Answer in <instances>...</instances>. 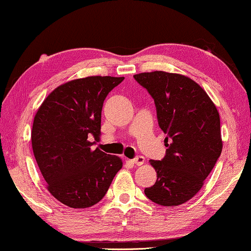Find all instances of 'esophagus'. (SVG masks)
<instances>
[{
  "instance_id": "1",
  "label": "esophagus",
  "mask_w": 251,
  "mask_h": 251,
  "mask_svg": "<svg viewBox=\"0 0 251 251\" xmlns=\"http://www.w3.org/2000/svg\"><path fill=\"white\" fill-rule=\"evenodd\" d=\"M132 161L133 164H136L137 166H142L145 162V158L143 157V155H138V157H136Z\"/></svg>"
}]
</instances>
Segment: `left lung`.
<instances>
[{
  "label": "left lung",
  "instance_id": "8db88e82",
  "mask_svg": "<svg viewBox=\"0 0 251 251\" xmlns=\"http://www.w3.org/2000/svg\"><path fill=\"white\" fill-rule=\"evenodd\" d=\"M153 98L166 155L150 160L157 181L144 193L162 206L191 200L209 176L223 150L219 113L207 93L189 77L165 71L135 75Z\"/></svg>",
  "mask_w": 251,
  "mask_h": 251
}]
</instances>
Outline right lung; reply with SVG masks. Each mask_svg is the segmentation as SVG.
Segmentation results:
<instances>
[{
  "mask_svg": "<svg viewBox=\"0 0 251 251\" xmlns=\"http://www.w3.org/2000/svg\"><path fill=\"white\" fill-rule=\"evenodd\" d=\"M123 79L91 76L70 80L56 87L35 114L31 133L35 160L48 191L67 206L97 204L122 168L119 157L92 146L100 138L103 101Z\"/></svg>",
  "mask_w": 251,
  "mask_h": 251,
  "instance_id": "obj_1",
  "label": "right lung"
}]
</instances>
